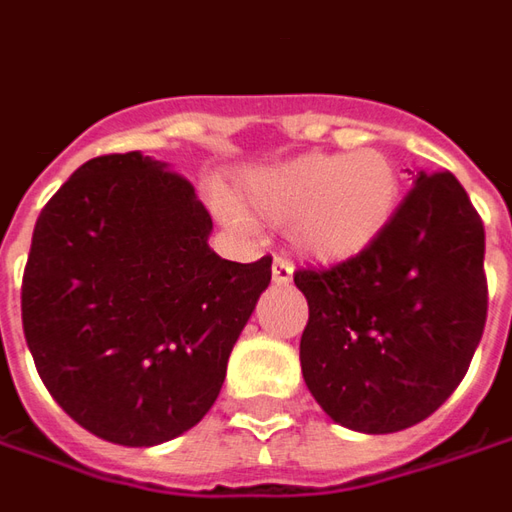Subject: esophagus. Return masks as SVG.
<instances>
[{
	"label": "esophagus",
	"instance_id": "34e87169",
	"mask_svg": "<svg viewBox=\"0 0 512 512\" xmlns=\"http://www.w3.org/2000/svg\"><path fill=\"white\" fill-rule=\"evenodd\" d=\"M273 281L278 287H287L292 281V264L287 259H281V256H276V262H273Z\"/></svg>",
	"mask_w": 512,
	"mask_h": 512
}]
</instances>
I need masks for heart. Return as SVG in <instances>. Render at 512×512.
Returning a JSON list of instances; mask_svg holds the SVG:
<instances>
[{
  "label": "heart",
  "mask_w": 512,
  "mask_h": 512,
  "mask_svg": "<svg viewBox=\"0 0 512 512\" xmlns=\"http://www.w3.org/2000/svg\"><path fill=\"white\" fill-rule=\"evenodd\" d=\"M396 164L382 150L309 153L250 172L245 206L273 222H292V242L315 262H343L368 248L398 203ZM225 217L242 220L231 203Z\"/></svg>",
  "instance_id": "b5f03b06"
}]
</instances>
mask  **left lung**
Wrapping results in <instances>:
<instances>
[{"label": "left lung", "instance_id": "obj_1", "mask_svg": "<svg viewBox=\"0 0 512 512\" xmlns=\"http://www.w3.org/2000/svg\"><path fill=\"white\" fill-rule=\"evenodd\" d=\"M485 228L451 172H418L368 248L298 270L301 370L331 421L365 435L421 424L463 382L488 317Z\"/></svg>", "mask_w": 512, "mask_h": 512}]
</instances>
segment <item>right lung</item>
Here are the masks:
<instances>
[{
    "mask_svg": "<svg viewBox=\"0 0 512 512\" xmlns=\"http://www.w3.org/2000/svg\"><path fill=\"white\" fill-rule=\"evenodd\" d=\"M195 186L142 153L91 158L35 222L21 323L41 382L91 435L158 446L200 424L270 284L209 248Z\"/></svg>",
    "mask_w": 512,
    "mask_h": 512,
    "instance_id": "obj_1",
    "label": "right lung"
}]
</instances>
